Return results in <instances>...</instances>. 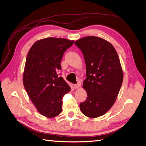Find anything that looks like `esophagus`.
Returning <instances> with one entry per match:
<instances>
[{
	"mask_svg": "<svg viewBox=\"0 0 146 146\" xmlns=\"http://www.w3.org/2000/svg\"><path fill=\"white\" fill-rule=\"evenodd\" d=\"M80 82H78L77 84H74V88H75V89H78L79 87H80Z\"/></svg>",
	"mask_w": 146,
	"mask_h": 146,
	"instance_id": "esophagus-1",
	"label": "esophagus"
}]
</instances>
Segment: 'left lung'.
Segmentation results:
<instances>
[{"label":"left lung","instance_id":"1","mask_svg":"<svg viewBox=\"0 0 146 146\" xmlns=\"http://www.w3.org/2000/svg\"><path fill=\"white\" fill-rule=\"evenodd\" d=\"M74 44L86 64L82 87L87 97L80 104V111L89 117H98L112 108L121 89L123 71L118 54L111 43L98 37H85Z\"/></svg>","mask_w":146,"mask_h":146}]
</instances>
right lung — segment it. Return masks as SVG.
I'll use <instances>...</instances> for the list:
<instances>
[{
    "instance_id": "obj_1",
    "label": "right lung",
    "mask_w": 146,
    "mask_h": 146,
    "mask_svg": "<svg viewBox=\"0 0 146 146\" xmlns=\"http://www.w3.org/2000/svg\"><path fill=\"white\" fill-rule=\"evenodd\" d=\"M74 40L48 37L38 40L29 50L25 61L23 83L37 111L47 117L62 112V98L70 87L58 76L64 53Z\"/></svg>"
}]
</instances>
